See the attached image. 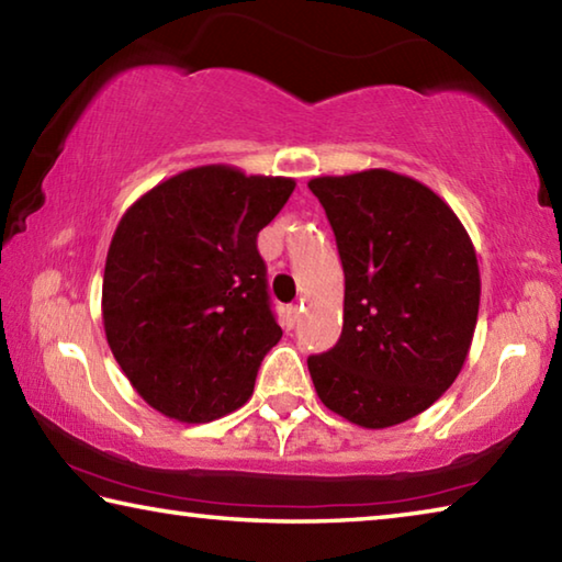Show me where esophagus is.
<instances>
[{
	"instance_id": "34e87169",
	"label": "esophagus",
	"mask_w": 562,
	"mask_h": 562,
	"mask_svg": "<svg viewBox=\"0 0 562 562\" xmlns=\"http://www.w3.org/2000/svg\"><path fill=\"white\" fill-rule=\"evenodd\" d=\"M297 319H300V307L297 304H290V307L284 310V325L292 329L294 325H297Z\"/></svg>"
}]
</instances>
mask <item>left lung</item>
Segmentation results:
<instances>
[{"mask_svg": "<svg viewBox=\"0 0 562 562\" xmlns=\"http://www.w3.org/2000/svg\"><path fill=\"white\" fill-rule=\"evenodd\" d=\"M345 268V325L310 357L329 412L389 429L441 398L469 357L481 302L475 247L449 203L386 168L310 180Z\"/></svg>", "mask_w": 562, "mask_h": 562, "instance_id": "obj_1", "label": "left lung"}]
</instances>
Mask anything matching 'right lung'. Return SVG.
I'll use <instances>...</instances> for the list:
<instances>
[{
	"label": "right lung",
	"mask_w": 562,
	"mask_h": 562,
	"mask_svg": "<svg viewBox=\"0 0 562 562\" xmlns=\"http://www.w3.org/2000/svg\"><path fill=\"white\" fill-rule=\"evenodd\" d=\"M292 190V178L213 164L164 180L123 213L103 270V329L156 412L205 424L252 396L282 337L258 233Z\"/></svg>",
	"instance_id": "obj_1"
}]
</instances>
